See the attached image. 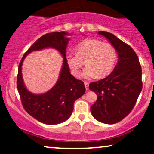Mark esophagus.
<instances>
[{
	"instance_id": "obj_1",
	"label": "esophagus",
	"mask_w": 154,
	"mask_h": 154,
	"mask_svg": "<svg viewBox=\"0 0 154 154\" xmlns=\"http://www.w3.org/2000/svg\"><path fill=\"white\" fill-rule=\"evenodd\" d=\"M85 86L86 89H89V83L87 82H85Z\"/></svg>"
}]
</instances>
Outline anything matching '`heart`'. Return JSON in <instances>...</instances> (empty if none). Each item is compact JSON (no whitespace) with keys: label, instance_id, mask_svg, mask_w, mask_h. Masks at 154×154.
I'll return each instance as SVG.
<instances>
[{"label":"heart","instance_id":"heart-1","mask_svg":"<svg viewBox=\"0 0 154 154\" xmlns=\"http://www.w3.org/2000/svg\"><path fill=\"white\" fill-rule=\"evenodd\" d=\"M77 54H69L66 57L67 66L71 73L77 77L84 64L87 67L82 72L83 78H98L109 75L115 65L117 52L112 44L99 40H87L76 47Z\"/></svg>","mask_w":154,"mask_h":154}]
</instances>
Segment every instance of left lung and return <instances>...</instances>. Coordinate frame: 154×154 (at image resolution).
I'll return each mask as SVG.
<instances>
[{
    "instance_id": "8db88e82",
    "label": "left lung",
    "mask_w": 154,
    "mask_h": 154,
    "mask_svg": "<svg viewBox=\"0 0 154 154\" xmlns=\"http://www.w3.org/2000/svg\"><path fill=\"white\" fill-rule=\"evenodd\" d=\"M115 48L118 63L109 75L89 84L97 100L91 106L94 119L107 124L117 123L125 118L135 106L142 89V71L139 57L134 50L110 32L100 31Z\"/></svg>"
}]
</instances>
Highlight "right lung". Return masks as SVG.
<instances>
[{"label": "right lung", "instance_id": "obj_1", "mask_svg": "<svg viewBox=\"0 0 154 154\" xmlns=\"http://www.w3.org/2000/svg\"><path fill=\"white\" fill-rule=\"evenodd\" d=\"M69 35L65 31L44 35L36 40L25 52L20 60L17 77V87L25 110L42 123L54 125L65 122L73 112L74 103L85 92L82 80L77 79L69 72L66 62V48ZM52 47L57 49L64 58L63 65L57 83L44 94L35 95L25 87L22 77V65L25 57L31 51Z\"/></svg>", "mask_w": 154, "mask_h": 154}]
</instances>
